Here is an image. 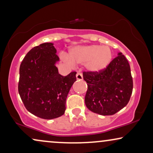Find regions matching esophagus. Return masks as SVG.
<instances>
[{
    "mask_svg": "<svg viewBox=\"0 0 153 153\" xmlns=\"http://www.w3.org/2000/svg\"><path fill=\"white\" fill-rule=\"evenodd\" d=\"M76 78H77V80H82V79H83V76H82V73H77V74H76Z\"/></svg>",
    "mask_w": 153,
    "mask_h": 153,
    "instance_id": "esophagus-1",
    "label": "esophagus"
}]
</instances>
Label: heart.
Segmentation results:
<instances>
[{
  "label": "heart",
  "mask_w": 153,
  "mask_h": 153,
  "mask_svg": "<svg viewBox=\"0 0 153 153\" xmlns=\"http://www.w3.org/2000/svg\"><path fill=\"white\" fill-rule=\"evenodd\" d=\"M112 56L111 50L107 46L88 45L72 48L68 52V57L63 56V59L73 65L85 63L88 70L100 72L109 65Z\"/></svg>",
  "instance_id": "heart-1"
}]
</instances>
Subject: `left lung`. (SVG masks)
I'll list each match as a JSON object with an SVG mask.
<instances>
[{
	"label": "left lung",
	"instance_id": "1",
	"mask_svg": "<svg viewBox=\"0 0 153 153\" xmlns=\"http://www.w3.org/2000/svg\"><path fill=\"white\" fill-rule=\"evenodd\" d=\"M100 72L83 71L88 85L85 102L94 113L113 115L127 105L133 92V78L128 60L119 53Z\"/></svg>",
	"mask_w": 153,
	"mask_h": 153
}]
</instances>
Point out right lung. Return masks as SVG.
<instances>
[{"label": "right lung", "mask_w": 153, "mask_h": 153, "mask_svg": "<svg viewBox=\"0 0 153 153\" xmlns=\"http://www.w3.org/2000/svg\"><path fill=\"white\" fill-rule=\"evenodd\" d=\"M59 60L53 44L47 42L32 48L20 64V98L27 110L41 119L64 114L68 94L76 81V72L59 74L55 65Z\"/></svg>", "instance_id": "add662e5"}]
</instances>
